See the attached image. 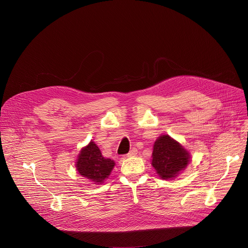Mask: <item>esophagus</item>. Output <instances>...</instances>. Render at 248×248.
I'll return each mask as SVG.
<instances>
[{
	"instance_id": "1",
	"label": "esophagus",
	"mask_w": 248,
	"mask_h": 248,
	"mask_svg": "<svg viewBox=\"0 0 248 248\" xmlns=\"http://www.w3.org/2000/svg\"><path fill=\"white\" fill-rule=\"evenodd\" d=\"M137 154H138V150H137V149H132L131 152H129V153L126 155V157H128V158L135 157V155H137Z\"/></svg>"
}]
</instances>
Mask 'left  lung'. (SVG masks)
<instances>
[{
  "label": "left lung",
  "instance_id": "1",
  "mask_svg": "<svg viewBox=\"0 0 248 248\" xmlns=\"http://www.w3.org/2000/svg\"><path fill=\"white\" fill-rule=\"evenodd\" d=\"M191 162L190 153L169 135H162L154 144L152 166L163 180L174 179Z\"/></svg>",
  "mask_w": 248,
  "mask_h": 248
}]
</instances>
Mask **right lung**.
Returning a JSON list of instances; mask_svg holds the SVG:
<instances>
[{
	"mask_svg": "<svg viewBox=\"0 0 248 248\" xmlns=\"http://www.w3.org/2000/svg\"><path fill=\"white\" fill-rule=\"evenodd\" d=\"M114 165V161L103 157L99 148L93 140L80 150L75 162L78 174L90 180L95 185L104 183Z\"/></svg>",
	"mask_w": 248,
	"mask_h": 248,
	"instance_id": "obj_1",
	"label": "right lung"
}]
</instances>
